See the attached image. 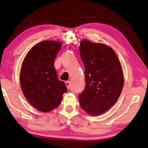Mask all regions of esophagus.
<instances>
[{
  "label": "esophagus",
  "mask_w": 148,
  "mask_h": 148,
  "mask_svg": "<svg viewBox=\"0 0 148 148\" xmlns=\"http://www.w3.org/2000/svg\"><path fill=\"white\" fill-rule=\"evenodd\" d=\"M65 84H66V86L68 89H69L70 87H71V82H70V81L65 82Z\"/></svg>",
  "instance_id": "obj_1"
}]
</instances>
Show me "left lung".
<instances>
[{
  "label": "left lung",
  "mask_w": 148,
  "mask_h": 148,
  "mask_svg": "<svg viewBox=\"0 0 148 148\" xmlns=\"http://www.w3.org/2000/svg\"><path fill=\"white\" fill-rule=\"evenodd\" d=\"M86 87L79 95L80 106L91 116L108 110L118 100L124 84L121 63L114 50L102 43L80 42Z\"/></svg>",
  "instance_id": "left-lung-1"
}]
</instances>
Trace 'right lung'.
<instances>
[{"label":"right lung","mask_w":148,"mask_h":148,"mask_svg":"<svg viewBox=\"0 0 148 148\" xmlns=\"http://www.w3.org/2000/svg\"><path fill=\"white\" fill-rule=\"evenodd\" d=\"M61 42L44 40L26 55L20 72V84L25 97L38 111L49 112L61 104L67 91L54 66Z\"/></svg>","instance_id":"add662e5"}]
</instances>
